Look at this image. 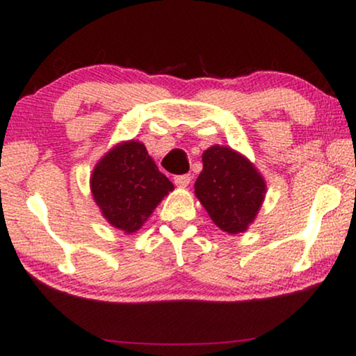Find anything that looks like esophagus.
<instances>
[{
	"label": "esophagus",
	"mask_w": 356,
	"mask_h": 356,
	"mask_svg": "<svg viewBox=\"0 0 356 356\" xmlns=\"http://www.w3.org/2000/svg\"><path fill=\"white\" fill-rule=\"evenodd\" d=\"M191 175L189 174H184V175H177V177H174V182H175V186H179V187H187L191 184Z\"/></svg>",
	"instance_id": "34e87169"
}]
</instances>
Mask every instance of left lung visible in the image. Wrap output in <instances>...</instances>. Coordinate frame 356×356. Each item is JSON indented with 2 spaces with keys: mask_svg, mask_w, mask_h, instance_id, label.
<instances>
[{
  "mask_svg": "<svg viewBox=\"0 0 356 356\" xmlns=\"http://www.w3.org/2000/svg\"><path fill=\"white\" fill-rule=\"evenodd\" d=\"M194 189L212 222L224 232L239 234L256 219L266 182L244 155L212 145L202 154V172Z\"/></svg>",
  "mask_w": 356,
  "mask_h": 356,
  "instance_id": "left-lung-1",
  "label": "left lung"
}]
</instances>
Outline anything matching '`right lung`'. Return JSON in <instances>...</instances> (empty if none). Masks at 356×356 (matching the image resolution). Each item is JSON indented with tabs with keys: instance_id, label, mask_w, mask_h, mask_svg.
Wrapping results in <instances>:
<instances>
[{
	"instance_id": "obj_1",
	"label": "right lung",
	"mask_w": 356,
	"mask_h": 356,
	"mask_svg": "<svg viewBox=\"0 0 356 356\" xmlns=\"http://www.w3.org/2000/svg\"><path fill=\"white\" fill-rule=\"evenodd\" d=\"M90 189L102 216L132 234L144 226L174 184L155 165L144 144L129 140L110 149L90 177Z\"/></svg>"
}]
</instances>
